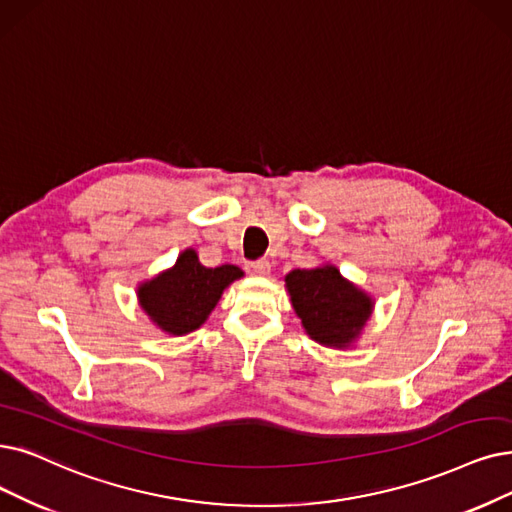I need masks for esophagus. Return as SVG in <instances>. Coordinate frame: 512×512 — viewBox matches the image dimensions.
I'll list each match as a JSON object with an SVG mask.
<instances>
[{
  "label": "esophagus",
  "mask_w": 512,
  "mask_h": 512,
  "mask_svg": "<svg viewBox=\"0 0 512 512\" xmlns=\"http://www.w3.org/2000/svg\"><path fill=\"white\" fill-rule=\"evenodd\" d=\"M248 273L252 275H269L271 271V262L269 260H254V262H248Z\"/></svg>",
  "instance_id": "obj_1"
}]
</instances>
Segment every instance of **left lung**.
<instances>
[{
	"instance_id": "left-lung-1",
	"label": "left lung",
	"mask_w": 512,
	"mask_h": 512,
	"mask_svg": "<svg viewBox=\"0 0 512 512\" xmlns=\"http://www.w3.org/2000/svg\"><path fill=\"white\" fill-rule=\"evenodd\" d=\"M292 306L306 334L319 344H351L372 315V298L340 277L336 267L292 271L285 277Z\"/></svg>"
}]
</instances>
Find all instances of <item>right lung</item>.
I'll list each match as a JSON object with an SVG mask.
<instances>
[{
  "mask_svg": "<svg viewBox=\"0 0 512 512\" xmlns=\"http://www.w3.org/2000/svg\"><path fill=\"white\" fill-rule=\"evenodd\" d=\"M241 275L233 264L203 267L195 250H185L170 271L140 285V306L163 332L189 334L208 319L222 290Z\"/></svg>",
  "mask_w": 512,
  "mask_h": 512,
  "instance_id": "right-lung-1",
  "label": "right lung"
}]
</instances>
